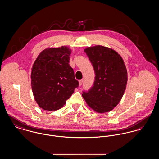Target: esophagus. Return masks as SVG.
Segmentation results:
<instances>
[{
	"mask_svg": "<svg viewBox=\"0 0 159 159\" xmlns=\"http://www.w3.org/2000/svg\"><path fill=\"white\" fill-rule=\"evenodd\" d=\"M82 84H83V80H79V85H80V86H81Z\"/></svg>",
	"mask_w": 159,
	"mask_h": 159,
	"instance_id": "esophagus-1",
	"label": "esophagus"
}]
</instances>
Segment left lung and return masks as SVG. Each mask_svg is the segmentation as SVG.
Listing matches in <instances>:
<instances>
[{
  "label": "left lung",
  "mask_w": 159,
  "mask_h": 159,
  "mask_svg": "<svg viewBox=\"0 0 159 159\" xmlns=\"http://www.w3.org/2000/svg\"><path fill=\"white\" fill-rule=\"evenodd\" d=\"M95 73L93 86L83 91L87 104L98 113L112 111L121 100L127 84V70L121 57L102 45L84 49Z\"/></svg>",
  "instance_id": "obj_1"
}]
</instances>
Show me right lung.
<instances>
[{
    "label": "right lung",
    "mask_w": 159,
    "mask_h": 159,
    "mask_svg": "<svg viewBox=\"0 0 159 159\" xmlns=\"http://www.w3.org/2000/svg\"><path fill=\"white\" fill-rule=\"evenodd\" d=\"M71 49L66 46L42 51L31 68V84L39 106L48 111L64 106L79 86L69 64Z\"/></svg>",
    "instance_id": "add662e5"
}]
</instances>
